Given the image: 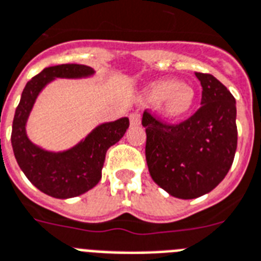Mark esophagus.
<instances>
[{"instance_id": "esophagus-1", "label": "esophagus", "mask_w": 261, "mask_h": 261, "mask_svg": "<svg viewBox=\"0 0 261 261\" xmlns=\"http://www.w3.org/2000/svg\"><path fill=\"white\" fill-rule=\"evenodd\" d=\"M130 124L131 126H139L141 124V114H138V112L130 114Z\"/></svg>"}]
</instances>
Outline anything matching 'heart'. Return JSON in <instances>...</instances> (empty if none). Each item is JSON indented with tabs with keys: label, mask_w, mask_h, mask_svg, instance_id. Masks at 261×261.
I'll return each instance as SVG.
<instances>
[{
	"label": "heart",
	"mask_w": 261,
	"mask_h": 261,
	"mask_svg": "<svg viewBox=\"0 0 261 261\" xmlns=\"http://www.w3.org/2000/svg\"><path fill=\"white\" fill-rule=\"evenodd\" d=\"M146 97L152 105H158L162 115L178 119L193 109L196 92L192 87L179 84L177 80H161L150 86Z\"/></svg>",
	"instance_id": "heart-1"
}]
</instances>
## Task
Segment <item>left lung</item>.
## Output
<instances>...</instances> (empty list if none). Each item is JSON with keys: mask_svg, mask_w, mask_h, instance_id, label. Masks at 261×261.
Masks as SVG:
<instances>
[{"mask_svg": "<svg viewBox=\"0 0 261 261\" xmlns=\"http://www.w3.org/2000/svg\"><path fill=\"white\" fill-rule=\"evenodd\" d=\"M201 107L178 124L146 110V161L156 185L170 196L192 200L219 185L233 164L237 147L236 100L211 73L196 72Z\"/></svg>", "mask_w": 261, "mask_h": 261, "instance_id": "obj_1", "label": "left lung"}]
</instances>
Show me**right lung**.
<instances>
[{
  "label": "right lung",
  "instance_id": "right-lung-1",
  "mask_svg": "<svg viewBox=\"0 0 261 261\" xmlns=\"http://www.w3.org/2000/svg\"><path fill=\"white\" fill-rule=\"evenodd\" d=\"M94 69L83 64L48 67L27 83L14 114L12 147L20 169L39 190L55 198H71L92 189L101 178L106 152L123 137L130 126L128 118L97 126L75 147L63 152H50L32 143L25 124L40 91L55 77H86Z\"/></svg>",
  "mask_w": 261,
  "mask_h": 261
}]
</instances>
